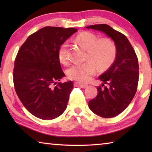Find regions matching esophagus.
I'll return each mask as SVG.
<instances>
[{
	"mask_svg": "<svg viewBox=\"0 0 152 152\" xmlns=\"http://www.w3.org/2000/svg\"><path fill=\"white\" fill-rule=\"evenodd\" d=\"M74 86H78V87H80V88H86V87H87V84H82V83H79V82H75L74 83Z\"/></svg>",
	"mask_w": 152,
	"mask_h": 152,
	"instance_id": "34e87169",
	"label": "esophagus"
}]
</instances>
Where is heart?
Wrapping results in <instances>:
<instances>
[{"mask_svg":"<svg viewBox=\"0 0 152 152\" xmlns=\"http://www.w3.org/2000/svg\"><path fill=\"white\" fill-rule=\"evenodd\" d=\"M75 40L86 50V59L88 60L72 66L67 71L68 78L79 82L88 81L96 72V66L99 70H104L114 62L117 56V48L114 42L109 38L98 39L94 33L83 31L76 36ZM68 43H64L58 51L59 59L64 64L68 61Z\"/></svg>","mask_w":152,"mask_h":152,"instance_id":"b5f03b06","label":"heart"}]
</instances>
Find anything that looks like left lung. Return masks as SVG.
<instances>
[{"mask_svg": "<svg viewBox=\"0 0 152 152\" xmlns=\"http://www.w3.org/2000/svg\"><path fill=\"white\" fill-rule=\"evenodd\" d=\"M104 33L114 41L116 59L113 65L99 77L103 82L97 87L98 94L88 102L92 112L104 118H112L122 113L134 97L139 81L138 59L125 35L107 24L86 27Z\"/></svg>", "mask_w": 152, "mask_h": 152, "instance_id": "8db88e82", "label": "left lung"}]
</instances>
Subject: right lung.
<instances>
[{
    "mask_svg": "<svg viewBox=\"0 0 152 152\" xmlns=\"http://www.w3.org/2000/svg\"><path fill=\"white\" fill-rule=\"evenodd\" d=\"M74 28L45 27L28 37L15 60L13 82L20 102L36 117L57 118L66 110L73 82L61 83L65 76L58 51Z\"/></svg>",
    "mask_w": 152,
    "mask_h": 152,
    "instance_id": "1",
    "label": "right lung"
}]
</instances>
